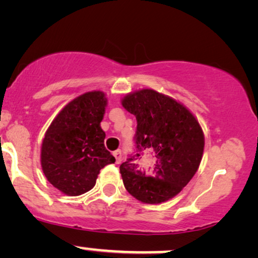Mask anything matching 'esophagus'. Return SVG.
Segmentation results:
<instances>
[{
    "mask_svg": "<svg viewBox=\"0 0 258 258\" xmlns=\"http://www.w3.org/2000/svg\"><path fill=\"white\" fill-rule=\"evenodd\" d=\"M112 155H114V157L116 158V163H121V161H122V153H121V150H116V151H114V153H112Z\"/></svg>",
    "mask_w": 258,
    "mask_h": 258,
    "instance_id": "obj_1",
    "label": "esophagus"
}]
</instances>
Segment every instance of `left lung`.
<instances>
[{"instance_id":"left-lung-1","label":"left lung","mask_w":258,"mask_h":258,"mask_svg":"<svg viewBox=\"0 0 258 258\" xmlns=\"http://www.w3.org/2000/svg\"><path fill=\"white\" fill-rule=\"evenodd\" d=\"M122 105L137 121V154L119 165L125 189L143 203L165 202L196 174L203 156V130L189 109L153 89L128 94ZM143 153L154 157L148 166L137 162Z\"/></svg>"}]
</instances>
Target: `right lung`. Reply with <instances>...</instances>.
<instances>
[{
  "label": "right lung",
  "instance_id": "right-lung-1",
  "mask_svg": "<svg viewBox=\"0 0 258 258\" xmlns=\"http://www.w3.org/2000/svg\"><path fill=\"white\" fill-rule=\"evenodd\" d=\"M105 107L103 91H88L69 102L45 132L41 148L42 170L66 195L89 191L101 169L115 162L105 149V133L101 128Z\"/></svg>",
  "mask_w": 258,
  "mask_h": 258
}]
</instances>
